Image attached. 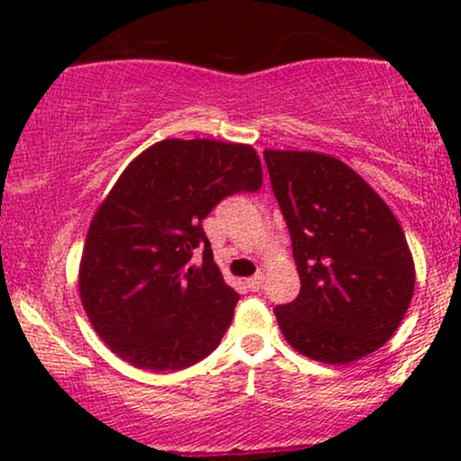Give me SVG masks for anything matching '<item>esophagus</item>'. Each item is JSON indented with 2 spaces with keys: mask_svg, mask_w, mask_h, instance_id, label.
<instances>
[{
  "mask_svg": "<svg viewBox=\"0 0 461 461\" xmlns=\"http://www.w3.org/2000/svg\"><path fill=\"white\" fill-rule=\"evenodd\" d=\"M247 285L253 290V293H258V290H262V285H264V275H262V273H256V275H253V277H249Z\"/></svg>",
  "mask_w": 461,
  "mask_h": 461,
  "instance_id": "1",
  "label": "esophagus"
}]
</instances>
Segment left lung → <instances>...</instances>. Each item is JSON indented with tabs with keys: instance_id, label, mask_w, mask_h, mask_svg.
<instances>
[{
	"instance_id": "8db88e82",
	"label": "left lung",
	"mask_w": 461,
	"mask_h": 461,
	"mask_svg": "<svg viewBox=\"0 0 461 461\" xmlns=\"http://www.w3.org/2000/svg\"><path fill=\"white\" fill-rule=\"evenodd\" d=\"M288 225L299 297L277 305L279 330L301 356L348 364L396 331L414 294V258L385 201L338 158L264 151Z\"/></svg>"
}]
</instances>
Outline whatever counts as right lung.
<instances>
[{
	"label": "right lung",
	"instance_id": "add662e5",
	"mask_svg": "<svg viewBox=\"0 0 461 461\" xmlns=\"http://www.w3.org/2000/svg\"><path fill=\"white\" fill-rule=\"evenodd\" d=\"M260 186V158L242 142L167 139L128 164L93 216L77 275L84 312L110 351L160 373L219 347L240 297L201 221L221 199Z\"/></svg>",
	"mask_w": 461,
	"mask_h": 461
}]
</instances>
